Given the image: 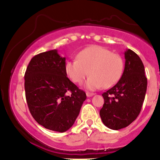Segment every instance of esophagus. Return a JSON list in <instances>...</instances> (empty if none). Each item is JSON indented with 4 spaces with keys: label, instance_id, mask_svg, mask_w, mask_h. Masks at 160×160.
<instances>
[{
    "label": "esophagus",
    "instance_id": "34e87169",
    "mask_svg": "<svg viewBox=\"0 0 160 160\" xmlns=\"http://www.w3.org/2000/svg\"><path fill=\"white\" fill-rule=\"evenodd\" d=\"M95 94L94 93H91V92H86V96L87 97H92V96H93V95H94Z\"/></svg>",
    "mask_w": 160,
    "mask_h": 160
}]
</instances>
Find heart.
Here are the masks:
<instances>
[{"label": "heart", "instance_id": "1", "mask_svg": "<svg viewBox=\"0 0 160 160\" xmlns=\"http://www.w3.org/2000/svg\"><path fill=\"white\" fill-rule=\"evenodd\" d=\"M124 70L122 57L101 46H90L80 51L77 59L65 63V74L70 80L81 84L90 74L85 84L88 90L108 89L120 80Z\"/></svg>", "mask_w": 160, "mask_h": 160}]
</instances>
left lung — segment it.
<instances>
[{"label":"left lung","instance_id":"1","mask_svg":"<svg viewBox=\"0 0 160 160\" xmlns=\"http://www.w3.org/2000/svg\"><path fill=\"white\" fill-rule=\"evenodd\" d=\"M125 68L122 77L111 89L102 94L104 102L100 110L103 123L118 130L130 125L140 113L148 86L143 62L135 52H124Z\"/></svg>","mask_w":160,"mask_h":160}]
</instances>
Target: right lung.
<instances>
[{"label":"right lung","mask_w":160,"mask_h":160,"mask_svg":"<svg viewBox=\"0 0 160 160\" xmlns=\"http://www.w3.org/2000/svg\"><path fill=\"white\" fill-rule=\"evenodd\" d=\"M65 65V57L53 49L33 57L25 74V97L32 117L44 128L58 132L74 125L86 98L68 78Z\"/></svg>","instance_id":"obj_1"}]
</instances>
